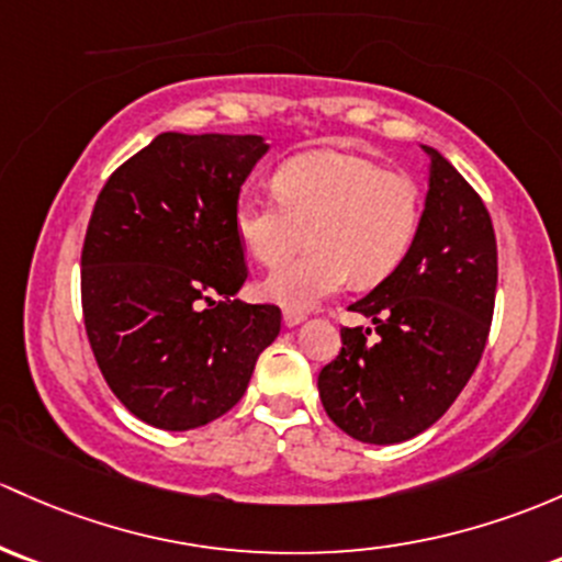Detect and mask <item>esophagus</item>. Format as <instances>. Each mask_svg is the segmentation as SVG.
Here are the masks:
<instances>
[{
    "label": "esophagus",
    "instance_id": "esophagus-1",
    "mask_svg": "<svg viewBox=\"0 0 562 562\" xmlns=\"http://www.w3.org/2000/svg\"><path fill=\"white\" fill-rule=\"evenodd\" d=\"M301 321H304L301 312H282V323H285V328H296Z\"/></svg>",
    "mask_w": 562,
    "mask_h": 562
}]
</instances>
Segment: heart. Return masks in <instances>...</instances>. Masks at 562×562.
<instances>
[{
    "label": "heart",
    "instance_id": "b5f03b06",
    "mask_svg": "<svg viewBox=\"0 0 562 562\" xmlns=\"http://www.w3.org/2000/svg\"><path fill=\"white\" fill-rule=\"evenodd\" d=\"M274 199L241 196L234 228L247 256L280 266L261 282V296L304 312L339 293L347 280L376 285L398 269L420 228L423 199L412 177L385 172L356 153L312 150L271 177Z\"/></svg>",
    "mask_w": 562,
    "mask_h": 562
}]
</instances>
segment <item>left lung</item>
I'll return each instance as SVG.
<instances>
[{"label": "left lung", "instance_id": "obj_1", "mask_svg": "<svg viewBox=\"0 0 562 562\" xmlns=\"http://www.w3.org/2000/svg\"><path fill=\"white\" fill-rule=\"evenodd\" d=\"M428 193L415 241L393 274L350 304L371 328H341V352L317 376L326 415L363 445L430 428L480 363L498 285L493 223L474 188L423 145Z\"/></svg>", "mask_w": 562, "mask_h": 562}]
</instances>
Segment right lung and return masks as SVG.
<instances>
[{"mask_svg": "<svg viewBox=\"0 0 562 562\" xmlns=\"http://www.w3.org/2000/svg\"><path fill=\"white\" fill-rule=\"evenodd\" d=\"M266 153L258 134L164 132L93 204L80 274L88 341L117 401L153 428L226 415L280 334L277 306L234 299L247 280L234 210Z\"/></svg>", "mask_w": 562, "mask_h": 562, "instance_id": "right-lung-1", "label": "right lung"}]
</instances>
